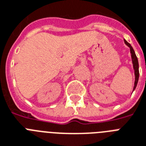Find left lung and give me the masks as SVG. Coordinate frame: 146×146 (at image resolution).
<instances>
[{
    "instance_id": "obj_1",
    "label": "left lung",
    "mask_w": 146,
    "mask_h": 146,
    "mask_svg": "<svg viewBox=\"0 0 146 146\" xmlns=\"http://www.w3.org/2000/svg\"><path fill=\"white\" fill-rule=\"evenodd\" d=\"M124 42H125V44H127V46L129 47V48H130L132 61H133V69H134V73H135V82H134V87H133V90H135L136 86H137V83H138L139 76L138 59H137V57H136V54H135V51H134L133 47L131 46V44H129V43H128L126 40H124Z\"/></svg>"
}]
</instances>
